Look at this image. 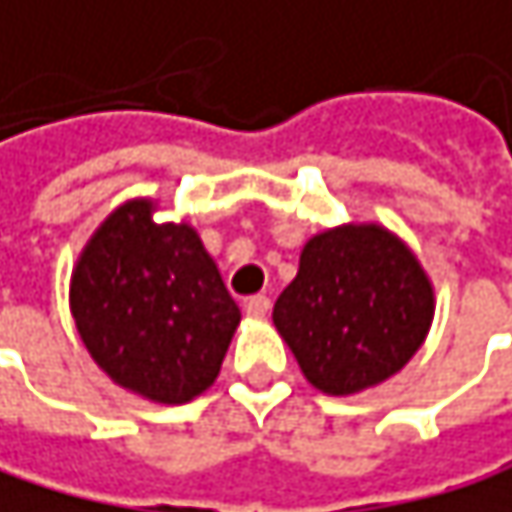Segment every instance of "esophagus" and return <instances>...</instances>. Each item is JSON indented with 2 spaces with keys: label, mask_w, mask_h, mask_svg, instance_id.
<instances>
[{
  "label": "esophagus",
  "mask_w": 512,
  "mask_h": 512,
  "mask_svg": "<svg viewBox=\"0 0 512 512\" xmlns=\"http://www.w3.org/2000/svg\"><path fill=\"white\" fill-rule=\"evenodd\" d=\"M270 297H264V294H258V297H248L245 300V315L248 318H267V312H270Z\"/></svg>",
  "instance_id": "34e87169"
}]
</instances>
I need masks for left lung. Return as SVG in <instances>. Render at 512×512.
<instances>
[{
	"label": "left lung",
	"mask_w": 512,
	"mask_h": 512,
	"mask_svg": "<svg viewBox=\"0 0 512 512\" xmlns=\"http://www.w3.org/2000/svg\"><path fill=\"white\" fill-rule=\"evenodd\" d=\"M432 318L435 288L423 264L375 221L315 233L273 309L306 381L327 396H354L402 372Z\"/></svg>",
	"instance_id": "8db88e82"
}]
</instances>
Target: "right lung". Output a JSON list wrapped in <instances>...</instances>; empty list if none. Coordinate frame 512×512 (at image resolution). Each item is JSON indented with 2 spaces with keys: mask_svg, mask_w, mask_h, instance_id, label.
<instances>
[{
  "mask_svg": "<svg viewBox=\"0 0 512 512\" xmlns=\"http://www.w3.org/2000/svg\"><path fill=\"white\" fill-rule=\"evenodd\" d=\"M155 200L116 206L71 273V318L95 366L158 405L206 393L239 327V306L197 230L155 221Z\"/></svg>",
  "mask_w": 512,
  "mask_h": 512,
  "instance_id": "right-lung-1",
  "label": "right lung"
}]
</instances>
